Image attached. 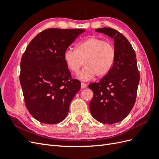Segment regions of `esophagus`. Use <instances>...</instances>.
<instances>
[{
    "label": "esophagus",
    "instance_id": "obj_1",
    "mask_svg": "<svg viewBox=\"0 0 159 159\" xmlns=\"http://www.w3.org/2000/svg\"><path fill=\"white\" fill-rule=\"evenodd\" d=\"M86 87H87V85H86L85 84H84V83H81V88H85Z\"/></svg>",
    "mask_w": 159,
    "mask_h": 159
}]
</instances>
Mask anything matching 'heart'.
Listing matches in <instances>:
<instances>
[{"mask_svg":"<svg viewBox=\"0 0 159 159\" xmlns=\"http://www.w3.org/2000/svg\"><path fill=\"white\" fill-rule=\"evenodd\" d=\"M116 51L111 43L102 38L91 37L81 41L75 46V51L67 50L64 60L68 69L74 74L78 73L84 64V68L78 75L84 81L106 76L113 68Z\"/></svg>","mask_w":159,"mask_h":159,"instance_id":"1","label":"heart"}]
</instances>
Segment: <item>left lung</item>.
Instances as JSON below:
<instances>
[{"instance_id":"obj_1","label":"left lung","mask_w":159,"mask_h":159,"mask_svg":"<svg viewBox=\"0 0 159 159\" xmlns=\"http://www.w3.org/2000/svg\"><path fill=\"white\" fill-rule=\"evenodd\" d=\"M95 31L113 38L116 57L109 73L99 82L88 85L93 92L89 109L99 122L113 124L122 121L133 109L140 74L135 52L121 33L111 28H98Z\"/></svg>"}]
</instances>
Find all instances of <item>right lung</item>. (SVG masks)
<instances>
[{
  "label": "right lung",
  "instance_id": "obj_1",
  "mask_svg": "<svg viewBox=\"0 0 159 159\" xmlns=\"http://www.w3.org/2000/svg\"><path fill=\"white\" fill-rule=\"evenodd\" d=\"M83 29L49 28L33 38L20 62V82L29 113L40 122L58 123L66 117L70 104L80 89L72 79L64 54Z\"/></svg>",
  "mask_w": 159,
  "mask_h": 159
}]
</instances>
